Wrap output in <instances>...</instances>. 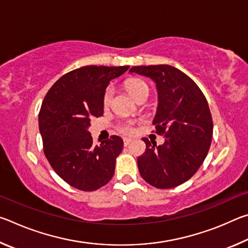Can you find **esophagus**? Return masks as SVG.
<instances>
[{
    "mask_svg": "<svg viewBox=\"0 0 248 248\" xmlns=\"http://www.w3.org/2000/svg\"><path fill=\"white\" fill-rule=\"evenodd\" d=\"M131 142H132V139H130V138H124V146L129 145L130 143H131Z\"/></svg>",
    "mask_w": 248,
    "mask_h": 248,
    "instance_id": "1",
    "label": "esophagus"
}]
</instances>
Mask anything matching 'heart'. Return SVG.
<instances>
[{
    "label": "heart",
    "instance_id": "b5f03b06",
    "mask_svg": "<svg viewBox=\"0 0 248 248\" xmlns=\"http://www.w3.org/2000/svg\"><path fill=\"white\" fill-rule=\"evenodd\" d=\"M127 89L131 93L134 98H137L141 93H143L145 91H149V85L145 82L141 81V79H130L127 82ZM112 94H114V91H112V87H108L104 94V105L105 106H108L110 104L112 99ZM119 130L123 133L125 134H132L134 132V127L132 124H124L121 125Z\"/></svg>",
    "mask_w": 248,
    "mask_h": 248
}]
</instances>
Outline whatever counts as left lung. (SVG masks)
<instances>
[{
  "instance_id": "left-lung-1",
  "label": "left lung",
  "mask_w": 248,
  "mask_h": 248,
  "mask_svg": "<svg viewBox=\"0 0 248 248\" xmlns=\"http://www.w3.org/2000/svg\"><path fill=\"white\" fill-rule=\"evenodd\" d=\"M130 73L150 78L156 85L153 124L165 137L158 146L142 139L146 149L138 157L140 174L159 189L179 186L199 170L211 144L213 124L207 99L188 75L171 65L133 66Z\"/></svg>"
}]
</instances>
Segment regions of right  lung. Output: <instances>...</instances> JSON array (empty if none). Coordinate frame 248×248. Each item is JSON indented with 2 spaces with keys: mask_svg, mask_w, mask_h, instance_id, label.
Instances as JSON below:
<instances>
[{
  "mask_svg": "<svg viewBox=\"0 0 248 248\" xmlns=\"http://www.w3.org/2000/svg\"><path fill=\"white\" fill-rule=\"evenodd\" d=\"M128 69L82 66L61 77L45 96L39 112L45 155L54 171L77 189L96 190L114 176L123 139L112 136L94 145L89 128L93 117L104 114L109 82Z\"/></svg>",
  "mask_w": 248,
  "mask_h": 248,
  "instance_id": "add662e5",
  "label": "right lung"
}]
</instances>
